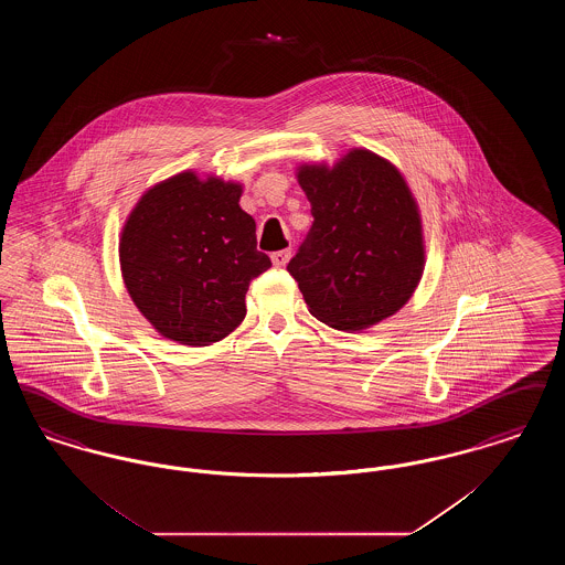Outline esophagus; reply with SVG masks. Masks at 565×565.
I'll list each match as a JSON object with an SVG mask.
<instances>
[{
    "label": "esophagus",
    "mask_w": 565,
    "mask_h": 565,
    "mask_svg": "<svg viewBox=\"0 0 565 565\" xmlns=\"http://www.w3.org/2000/svg\"><path fill=\"white\" fill-rule=\"evenodd\" d=\"M290 256H292L290 249H279V252H273V254H270V260H273L275 267H286L288 260H290Z\"/></svg>",
    "instance_id": "esophagus-1"
}]
</instances>
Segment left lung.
<instances>
[{
  "label": "left lung",
  "mask_w": 565,
  "mask_h": 565,
  "mask_svg": "<svg viewBox=\"0 0 565 565\" xmlns=\"http://www.w3.org/2000/svg\"><path fill=\"white\" fill-rule=\"evenodd\" d=\"M313 224L288 270L320 322L355 332L401 311L424 265V231L401 171L353 148L337 164H300Z\"/></svg>",
  "instance_id": "1"
}]
</instances>
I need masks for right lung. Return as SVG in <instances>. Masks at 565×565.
<instances>
[{
	"label": "right lung",
	"mask_w": 565,
	"mask_h": 565,
	"mask_svg": "<svg viewBox=\"0 0 565 565\" xmlns=\"http://www.w3.org/2000/svg\"><path fill=\"white\" fill-rule=\"evenodd\" d=\"M242 184L178 173L143 192L120 235V269L135 307L164 339L205 348L245 318L249 281L270 267Z\"/></svg>",
	"instance_id": "add662e5"
}]
</instances>
